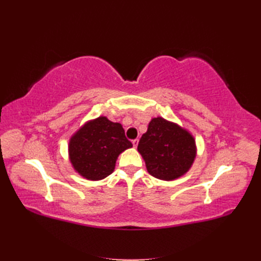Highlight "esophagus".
Segmentation results:
<instances>
[{
	"label": "esophagus",
	"mask_w": 261,
	"mask_h": 261,
	"mask_svg": "<svg viewBox=\"0 0 261 261\" xmlns=\"http://www.w3.org/2000/svg\"><path fill=\"white\" fill-rule=\"evenodd\" d=\"M133 146H134V148H137V146H138V143H139V140L138 139H134L133 141Z\"/></svg>",
	"instance_id": "obj_1"
}]
</instances>
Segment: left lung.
<instances>
[{
  "mask_svg": "<svg viewBox=\"0 0 261 261\" xmlns=\"http://www.w3.org/2000/svg\"><path fill=\"white\" fill-rule=\"evenodd\" d=\"M150 175L174 180L191 170L197 155L194 136L174 122L158 116L149 122L137 147Z\"/></svg>",
  "mask_w": 261,
  "mask_h": 261,
  "instance_id": "left-lung-1",
  "label": "left lung"
}]
</instances>
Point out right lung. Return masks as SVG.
I'll list each match as a JSON object with an SVG mask.
<instances>
[{
	"instance_id": "1",
	"label": "right lung",
	"mask_w": 261,
	"mask_h": 261,
	"mask_svg": "<svg viewBox=\"0 0 261 261\" xmlns=\"http://www.w3.org/2000/svg\"><path fill=\"white\" fill-rule=\"evenodd\" d=\"M122 124L107 116L87 121L68 141V159L78 174L89 180L112 174L118 155L132 148Z\"/></svg>"
}]
</instances>
